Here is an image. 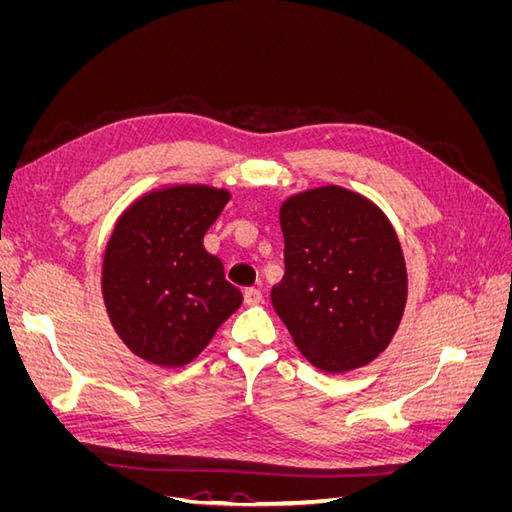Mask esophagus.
Instances as JSON below:
<instances>
[{
	"instance_id": "34e87169",
	"label": "esophagus",
	"mask_w": 512,
	"mask_h": 512,
	"mask_svg": "<svg viewBox=\"0 0 512 512\" xmlns=\"http://www.w3.org/2000/svg\"><path fill=\"white\" fill-rule=\"evenodd\" d=\"M243 299H245L247 305H258V303H262V292L258 288H247L245 294H243Z\"/></svg>"
}]
</instances>
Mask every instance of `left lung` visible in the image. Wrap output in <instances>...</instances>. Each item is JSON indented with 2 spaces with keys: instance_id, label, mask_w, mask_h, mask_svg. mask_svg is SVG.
I'll list each match as a JSON object with an SVG mask.
<instances>
[{
  "instance_id": "1",
  "label": "left lung",
  "mask_w": 512,
  "mask_h": 512,
  "mask_svg": "<svg viewBox=\"0 0 512 512\" xmlns=\"http://www.w3.org/2000/svg\"><path fill=\"white\" fill-rule=\"evenodd\" d=\"M286 273L271 301L294 344L329 374L363 367L391 344L408 299L406 260L369 198L324 185L280 209Z\"/></svg>"
}]
</instances>
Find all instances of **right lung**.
I'll return each mask as SVG.
<instances>
[{"label": "right lung", "mask_w": 512, "mask_h": 512, "mask_svg": "<svg viewBox=\"0 0 512 512\" xmlns=\"http://www.w3.org/2000/svg\"><path fill=\"white\" fill-rule=\"evenodd\" d=\"M228 200L211 185H168L134 200L115 224L102 297L121 342L147 363L188 365L243 303L203 245Z\"/></svg>", "instance_id": "right-lung-1"}]
</instances>
